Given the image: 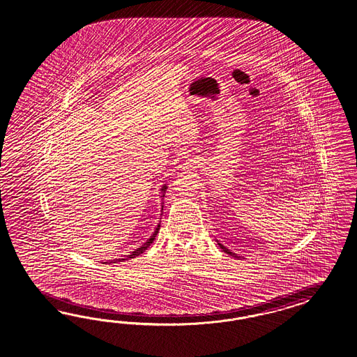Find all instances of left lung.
Segmentation results:
<instances>
[{
    "instance_id": "left-lung-1",
    "label": "left lung",
    "mask_w": 357,
    "mask_h": 357,
    "mask_svg": "<svg viewBox=\"0 0 357 357\" xmlns=\"http://www.w3.org/2000/svg\"><path fill=\"white\" fill-rule=\"evenodd\" d=\"M218 245L220 246V249H223V252H227V254H229V255H232V257H235V258H240L237 254H235V252H229L227 248H225L222 243H218Z\"/></svg>"
}]
</instances>
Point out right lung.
I'll list each match as a JSON object with an SVG mask.
<instances>
[{
  "mask_svg": "<svg viewBox=\"0 0 357 357\" xmlns=\"http://www.w3.org/2000/svg\"><path fill=\"white\" fill-rule=\"evenodd\" d=\"M165 192L166 185H164V187L161 188V193H162V196H161V197H164V196H165ZM162 204H164V202H162ZM162 208H164V205H162ZM160 223H161V220H160ZM158 229H160V225H158V226L156 227V229H155L153 235L151 236V237L148 238L146 243H143V245H142L140 248H138L137 250H134V252H131L130 255H125V258H121V261H126V259H131V258H135V257H138V255H140L142 252H146L148 248H149V245L153 243V240L156 238V235L157 234H158ZM105 263H107V261H105ZM109 263H112V261H109Z\"/></svg>",
  "mask_w": 357,
  "mask_h": 357,
  "instance_id": "obj_1",
  "label": "right lung"
}]
</instances>
